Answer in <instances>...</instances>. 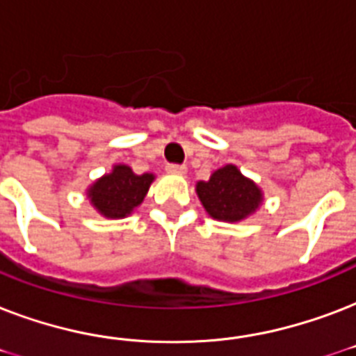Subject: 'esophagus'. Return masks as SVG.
<instances>
[{"label":"esophagus","mask_w":356,"mask_h":356,"mask_svg":"<svg viewBox=\"0 0 356 356\" xmlns=\"http://www.w3.org/2000/svg\"><path fill=\"white\" fill-rule=\"evenodd\" d=\"M166 172L175 173V175H183V173H186V166H183V164H168Z\"/></svg>","instance_id":"1"}]
</instances>
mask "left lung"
<instances>
[{
    "label": "left lung",
    "instance_id": "1",
    "mask_svg": "<svg viewBox=\"0 0 356 356\" xmlns=\"http://www.w3.org/2000/svg\"><path fill=\"white\" fill-rule=\"evenodd\" d=\"M197 195L207 212L222 222H240L260 205V190L227 164L212 173L209 181L197 183Z\"/></svg>",
    "mask_w": 356,
    "mask_h": 356
}]
</instances>
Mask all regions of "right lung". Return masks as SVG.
<instances>
[{"instance_id":"1","label":"right lung","mask_w":356,"mask_h":356,"mask_svg":"<svg viewBox=\"0 0 356 356\" xmlns=\"http://www.w3.org/2000/svg\"><path fill=\"white\" fill-rule=\"evenodd\" d=\"M153 181L151 173L136 175L129 166H114L113 173L94 183L88 194L97 211L107 218H125L138 207Z\"/></svg>"}]
</instances>
